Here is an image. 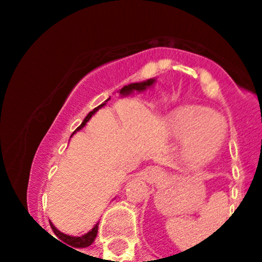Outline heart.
<instances>
[{"label":"heart","instance_id":"obj_1","mask_svg":"<svg viewBox=\"0 0 262 262\" xmlns=\"http://www.w3.org/2000/svg\"><path fill=\"white\" fill-rule=\"evenodd\" d=\"M173 135L185 143L191 164H202L214 157L226 133L223 119L205 107H186L177 111L170 122Z\"/></svg>","mask_w":262,"mask_h":262}]
</instances>
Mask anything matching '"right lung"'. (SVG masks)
I'll return each mask as SVG.
<instances>
[{"label":"right lung","mask_w":262,"mask_h":262,"mask_svg":"<svg viewBox=\"0 0 262 262\" xmlns=\"http://www.w3.org/2000/svg\"><path fill=\"white\" fill-rule=\"evenodd\" d=\"M154 82H155V78H149V80L143 81V82H134V84L126 85V86L122 88L119 93L122 94V96H127V94L133 93V92H143V90H145V89H147V88L151 86V85L154 84ZM107 101H108V99H107ZM105 105H106V103H102V105H99L98 107L94 108L93 111H90L89 114H88L86 117H85L84 122H82V123H81L80 126H78L77 128H76V131H80V129L82 128V127H84L85 124L88 123V120H89L90 118H92V115H94V113H96V111L98 110V108H101V107H102V106H105ZM76 131H75V133H76ZM75 133H73V134H75ZM73 134H72V135H73ZM50 224H51V228H52V231H53V232H55V235H56L57 237H59V239H60L59 242L66 243V245L68 244V245H71V247H75V248H86V247H89L90 244H93L94 239H96V236H97V232H98V223H97L96 226H94L93 228H92V230L89 231V232L85 233V235H82V236H69V235H66V233L60 232V231L57 230L56 227L53 226V224L51 223V222H50Z\"/></svg>","instance_id":"add662e5"}]
</instances>
